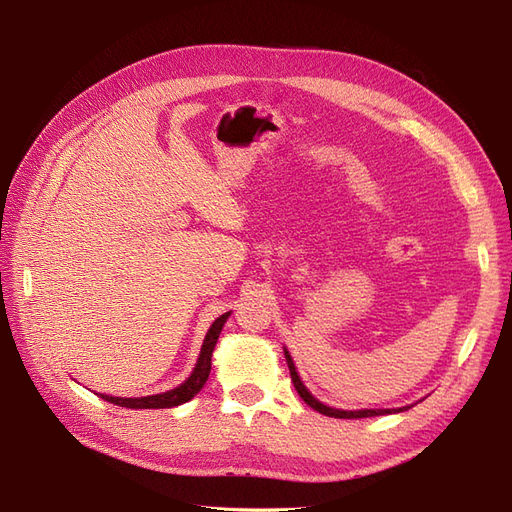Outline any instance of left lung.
<instances>
[{"label":"left lung","mask_w":512,"mask_h":512,"mask_svg":"<svg viewBox=\"0 0 512 512\" xmlns=\"http://www.w3.org/2000/svg\"><path fill=\"white\" fill-rule=\"evenodd\" d=\"M284 354H286V363H288V369H290V378H292L294 389H297V393L301 395V399L305 401V404L309 408H314L316 412H320L324 416H333V418H367V416H382V414L397 412V410H335V408H329V406L320 404V401L312 393H309L305 386H303V382L299 380V374H297V369H294V363L290 359V354L288 352H284ZM408 408L410 406H406V410Z\"/></svg>","instance_id":"obj_1"}]
</instances>
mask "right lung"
Here are the masks:
<instances>
[{
    "instance_id": "obj_1",
    "label": "right lung",
    "mask_w": 512,
    "mask_h": 512,
    "mask_svg": "<svg viewBox=\"0 0 512 512\" xmlns=\"http://www.w3.org/2000/svg\"><path fill=\"white\" fill-rule=\"evenodd\" d=\"M228 318V312L222 314L218 320L211 324V329L205 337V344L200 348V356H198V363L192 371V376L185 380L181 386L173 391H166L160 395H149V397H111V395H100L102 399L111 401L115 406L121 408H141V410H151V408H173V406H181L185 401H190L200 389H203L207 378H209V371H211V354L215 344H218V337L222 333L224 322Z\"/></svg>"
}]
</instances>
